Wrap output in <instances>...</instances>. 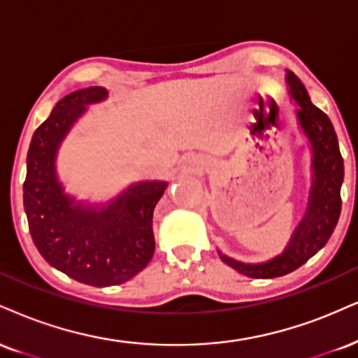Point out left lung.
Here are the masks:
<instances>
[{
  "instance_id": "1",
  "label": "left lung",
  "mask_w": 358,
  "mask_h": 358,
  "mask_svg": "<svg viewBox=\"0 0 358 358\" xmlns=\"http://www.w3.org/2000/svg\"><path fill=\"white\" fill-rule=\"evenodd\" d=\"M285 81L292 100L299 106L295 115L296 124L310 145V153H312L310 182L312 183H310L307 210L280 255L262 264H245L218 250V255L228 266L250 278L282 277L302 266L329 242L342 210L340 188L343 183V158L340 155L334 124L324 111L318 110L310 101L307 88L295 73L287 70Z\"/></svg>"
}]
</instances>
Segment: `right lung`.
Returning a JSON list of instances; mask_svg holds the SVG:
<instances>
[{
  "label": "right lung",
  "instance_id": "obj_1",
  "mask_svg": "<svg viewBox=\"0 0 358 358\" xmlns=\"http://www.w3.org/2000/svg\"><path fill=\"white\" fill-rule=\"evenodd\" d=\"M101 86L62 98L36 128L27 157L23 203L29 234L51 266L92 287L120 285L148 265L155 252L153 210L168 183H131L106 203L76 200L56 173V155L90 105L105 101Z\"/></svg>",
  "mask_w": 358,
  "mask_h": 358
}]
</instances>
